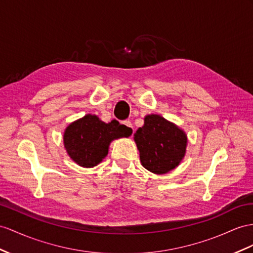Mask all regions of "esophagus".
<instances>
[{
  "instance_id": "esophagus-1",
  "label": "esophagus",
  "mask_w": 253,
  "mask_h": 253,
  "mask_svg": "<svg viewBox=\"0 0 253 253\" xmlns=\"http://www.w3.org/2000/svg\"><path fill=\"white\" fill-rule=\"evenodd\" d=\"M123 124H124V125L129 129V130H130V131H132V130H133L132 123H131L130 121H124V122H123Z\"/></svg>"
}]
</instances>
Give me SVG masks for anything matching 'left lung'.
<instances>
[{
    "instance_id": "obj_1",
    "label": "left lung",
    "mask_w": 253,
    "mask_h": 253,
    "mask_svg": "<svg viewBox=\"0 0 253 253\" xmlns=\"http://www.w3.org/2000/svg\"><path fill=\"white\" fill-rule=\"evenodd\" d=\"M140 161L154 174H166L175 169L186 155V132L159 114H147L144 125L133 134Z\"/></svg>"
}]
</instances>
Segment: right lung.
Segmentation results:
<instances>
[{
  "label": "right lung",
  "instance_id": "obj_1",
  "mask_svg": "<svg viewBox=\"0 0 253 253\" xmlns=\"http://www.w3.org/2000/svg\"><path fill=\"white\" fill-rule=\"evenodd\" d=\"M131 133L116 120L105 123L95 114H85L65 128L63 142L71 160L82 168H93L107 157L112 141Z\"/></svg>",
  "mask_w": 253,
  "mask_h": 253
}]
</instances>
